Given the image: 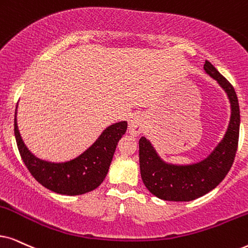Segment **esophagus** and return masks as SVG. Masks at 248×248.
<instances>
[{"instance_id":"34e87169","label":"esophagus","mask_w":248,"mask_h":248,"mask_svg":"<svg viewBox=\"0 0 248 248\" xmlns=\"http://www.w3.org/2000/svg\"><path fill=\"white\" fill-rule=\"evenodd\" d=\"M129 134L133 135V136H137L143 131V119L140 115H135V117L131 118L129 121Z\"/></svg>"}]
</instances>
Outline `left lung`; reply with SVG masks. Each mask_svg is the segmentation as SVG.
I'll list each match as a JSON object with an SVG mask.
<instances>
[{
	"mask_svg": "<svg viewBox=\"0 0 248 248\" xmlns=\"http://www.w3.org/2000/svg\"><path fill=\"white\" fill-rule=\"evenodd\" d=\"M203 70L227 93L231 117L223 140L203 160L192 165L165 162L145 137L140 140V168L144 186L155 197L168 202H191L215 189L230 170L239 139L240 112L232 84L208 61Z\"/></svg>",
	"mask_w": 248,
	"mask_h": 248,
	"instance_id": "1",
	"label": "left lung"
}]
</instances>
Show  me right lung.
<instances>
[{
  "label": "right lung",
  "instance_id": "add662e5",
  "mask_svg": "<svg viewBox=\"0 0 248 248\" xmlns=\"http://www.w3.org/2000/svg\"><path fill=\"white\" fill-rule=\"evenodd\" d=\"M127 130V122L111 124L89 149L73 160L50 162L39 159L27 149L17 126L15 113V136L18 150L32 176L46 189L59 194L78 196L95 190L108 174L119 140Z\"/></svg>",
  "mask_w": 248,
  "mask_h": 248
}]
</instances>
